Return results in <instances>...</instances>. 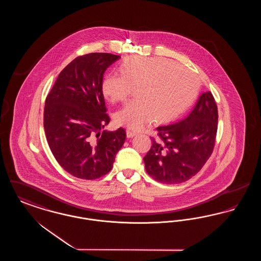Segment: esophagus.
<instances>
[{
	"label": "esophagus",
	"instance_id": "esophagus-1",
	"mask_svg": "<svg viewBox=\"0 0 261 261\" xmlns=\"http://www.w3.org/2000/svg\"><path fill=\"white\" fill-rule=\"evenodd\" d=\"M126 135H127L128 138H133V137L136 136L137 133L136 132H134V131H132V130L127 129V130H126Z\"/></svg>",
	"mask_w": 261,
	"mask_h": 261
}]
</instances>
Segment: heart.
<instances>
[{"label":"heart","mask_w":261,"mask_h":261,"mask_svg":"<svg viewBox=\"0 0 261 261\" xmlns=\"http://www.w3.org/2000/svg\"><path fill=\"white\" fill-rule=\"evenodd\" d=\"M120 74L109 73L101 82L105 98L112 103L124 101L132 89L135 99L114 113L119 126L140 131L153 120L170 121L186 111L196 99L199 78L192 70L163 58L128 57Z\"/></svg>","instance_id":"obj_1"}]
</instances>
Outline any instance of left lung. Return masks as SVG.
I'll return each mask as SVG.
<instances>
[{"label": "left lung", "instance_id": "left-lung-1", "mask_svg": "<svg viewBox=\"0 0 261 261\" xmlns=\"http://www.w3.org/2000/svg\"><path fill=\"white\" fill-rule=\"evenodd\" d=\"M217 122V105L207 91L185 119L156 128V137H151V147L144 158L147 173L164 184L191 179L211 158Z\"/></svg>", "mask_w": 261, "mask_h": 261}]
</instances>
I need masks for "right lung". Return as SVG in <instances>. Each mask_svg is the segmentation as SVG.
<instances>
[{
    "label": "right lung",
    "instance_id": "obj_1",
    "mask_svg": "<svg viewBox=\"0 0 261 261\" xmlns=\"http://www.w3.org/2000/svg\"><path fill=\"white\" fill-rule=\"evenodd\" d=\"M119 58L108 53L77 57L62 69L46 98L44 129L50 151L76 178L95 180L109 173L124 144L123 128L102 131L111 118L101 82Z\"/></svg>",
    "mask_w": 261,
    "mask_h": 261
}]
</instances>
